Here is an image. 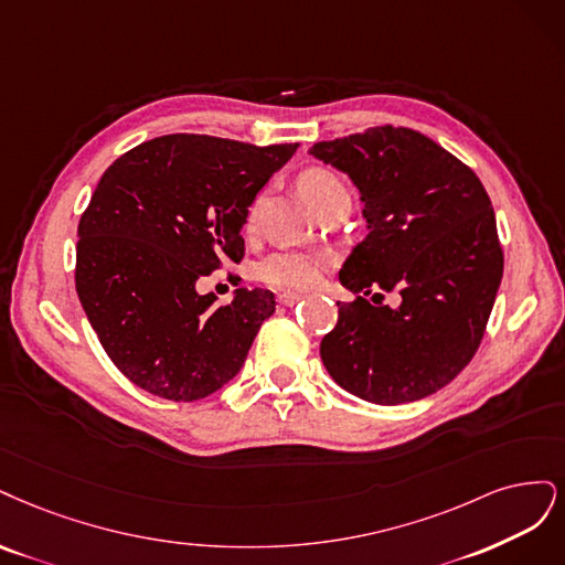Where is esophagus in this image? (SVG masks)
I'll return each instance as SVG.
<instances>
[{"label":"esophagus","mask_w":565,"mask_h":565,"mask_svg":"<svg viewBox=\"0 0 565 565\" xmlns=\"http://www.w3.org/2000/svg\"><path fill=\"white\" fill-rule=\"evenodd\" d=\"M300 298H302L300 294H279V296H277V302L284 305V307H294Z\"/></svg>","instance_id":"obj_1"}]
</instances>
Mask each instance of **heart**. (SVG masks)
I'll use <instances>...</instances> for the list:
<instances>
[{
    "mask_svg": "<svg viewBox=\"0 0 565 565\" xmlns=\"http://www.w3.org/2000/svg\"><path fill=\"white\" fill-rule=\"evenodd\" d=\"M298 188L302 196L307 199L312 209L321 204L323 199H329L333 194L348 192L342 185V180L338 173L326 167H309L298 175ZM258 211L260 204L256 202L248 209L244 230L253 232L258 223ZM326 269V258L319 256V253L312 250H298V248H284L271 253L269 258L263 260L260 265V279L269 286L281 288V290H307L312 288Z\"/></svg>",
    "mask_w": 565,
    "mask_h": 565,
    "instance_id": "1",
    "label": "heart"
}]
</instances>
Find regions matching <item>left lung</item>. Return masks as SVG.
<instances>
[{
    "instance_id": "1",
    "label": "left lung",
    "mask_w": 565,
    "mask_h": 565,
    "mask_svg": "<svg viewBox=\"0 0 565 565\" xmlns=\"http://www.w3.org/2000/svg\"><path fill=\"white\" fill-rule=\"evenodd\" d=\"M348 173L369 234L344 260L338 323L321 361L342 390L377 406L425 398L458 375L483 340L502 281L495 213L479 175L431 138L371 126L317 142ZM376 290L375 306L365 296ZM385 292L399 305L382 306Z\"/></svg>"
}]
</instances>
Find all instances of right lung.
<instances>
[{
  "instance_id": "obj_1",
  "label": "right lung",
  "mask_w": 565,
  "mask_h": 565,
  "mask_svg": "<svg viewBox=\"0 0 565 565\" xmlns=\"http://www.w3.org/2000/svg\"><path fill=\"white\" fill-rule=\"evenodd\" d=\"M298 145L171 134L107 167L79 221L75 288L105 354L136 387L196 402L242 371L275 294L239 288L215 305L196 281L244 260L248 206Z\"/></svg>"
}]
</instances>
